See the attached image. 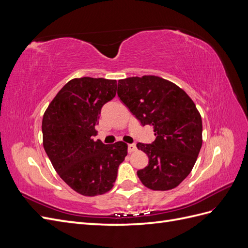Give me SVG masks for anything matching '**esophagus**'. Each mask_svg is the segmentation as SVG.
<instances>
[{
  "label": "esophagus",
  "mask_w": 248,
  "mask_h": 248,
  "mask_svg": "<svg viewBox=\"0 0 248 248\" xmlns=\"http://www.w3.org/2000/svg\"><path fill=\"white\" fill-rule=\"evenodd\" d=\"M134 151H137V146L134 144H129L128 145V152L131 153V152H134Z\"/></svg>",
  "instance_id": "34e87169"
}]
</instances>
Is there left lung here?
<instances>
[{
  "label": "left lung",
  "instance_id": "obj_1",
  "mask_svg": "<svg viewBox=\"0 0 248 248\" xmlns=\"http://www.w3.org/2000/svg\"><path fill=\"white\" fill-rule=\"evenodd\" d=\"M118 96L142 126L154 129L152 144H137L149 158L138 170L141 183L152 190L175 188L190 174L202 147L196 104L174 82L155 76L119 79Z\"/></svg>",
  "mask_w": 248,
  "mask_h": 248
}]
</instances>
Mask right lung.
I'll list each match as a JSON object with an SVG mask.
<instances>
[{
    "label": "right lung",
    "mask_w": 248,
    "mask_h": 248,
    "mask_svg": "<svg viewBox=\"0 0 248 248\" xmlns=\"http://www.w3.org/2000/svg\"><path fill=\"white\" fill-rule=\"evenodd\" d=\"M117 80L73 78L60 90L42 119L43 147L63 181L79 194L95 197L109 191L127 144L104 145L97 134L101 108L116 96Z\"/></svg>",
    "instance_id": "add662e5"
}]
</instances>
